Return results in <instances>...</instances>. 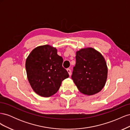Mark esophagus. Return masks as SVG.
Listing matches in <instances>:
<instances>
[{
    "label": "esophagus",
    "mask_w": 130,
    "mask_h": 130,
    "mask_svg": "<svg viewBox=\"0 0 130 130\" xmlns=\"http://www.w3.org/2000/svg\"><path fill=\"white\" fill-rule=\"evenodd\" d=\"M67 72H68V74H69V76H70V75H71V74H72V73H71V70H70V69H69V68H68L67 69Z\"/></svg>",
    "instance_id": "34e87169"
}]
</instances>
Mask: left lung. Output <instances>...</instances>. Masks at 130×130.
<instances>
[{"instance_id": "8db88e82", "label": "left lung", "mask_w": 130, "mask_h": 130, "mask_svg": "<svg viewBox=\"0 0 130 130\" xmlns=\"http://www.w3.org/2000/svg\"><path fill=\"white\" fill-rule=\"evenodd\" d=\"M105 58L92 48L82 49L76 54L72 78L80 92L91 95L103 89L107 77Z\"/></svg>"}]
</instances>
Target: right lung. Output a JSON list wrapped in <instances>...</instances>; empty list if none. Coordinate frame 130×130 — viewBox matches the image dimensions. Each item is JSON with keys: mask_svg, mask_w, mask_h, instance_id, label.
Instances as JSON below:
<instances>
[{"mask_svg": "<svg viewBox=\"0 0 130 130\" xmlns=\"http://www.w3.org/2000/svg\"><path fill=\"white\" fill-rule=\"evenodd\" d=\"M63 61L57 49L49 45L38 46L31 52L25 68L29 82L35 93L49 97L58 91L62 81L69 76L62 67Z\"/></svg>", "mask_w": 130, "mask_h": 130, "instance_id": "right-lung-1", "label": "right lung"}]
</instances>
